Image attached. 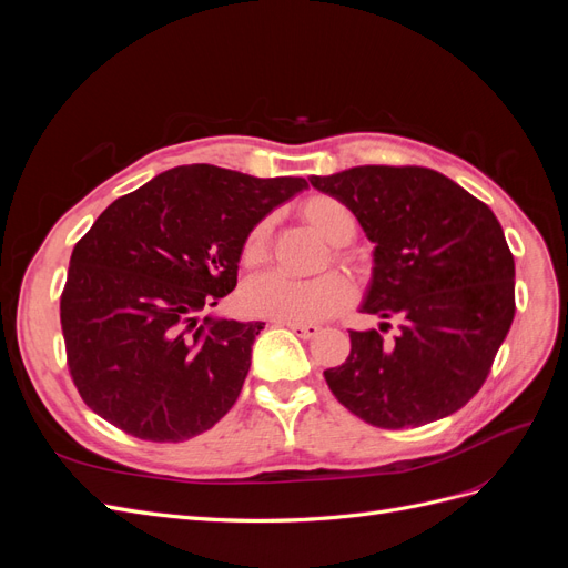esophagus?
Returning a JSON list of instances; mask_svg holds the SVG:
<instances>
[{
  "instance_id": "1",
  "label": "esophagus",
  "mask_w": 568,
  "mask_h": 568,
  "mask_svg": "<svg viewBox=\"0 0 568 568\" xmlns=\"http://www.w3.org/2000/svg\"><path fill=\"white\" fill-rule=\"evenodd\" d=\"M284 326H288L291 332L298 334L301 338H313L320 334V326L317 324H303V322H280Z\"/></svg>"
}]
</instances>
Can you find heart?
<instances>
[{
	"instance_id": "b5f03b06",
	"label": "heart",
	"mask_w": 568,
	"mask_h": 568,
	"mask_svg": "<svg viewBox=\"0 0 568 568\" xmlns=\"http://www.w3.org/2000/svg\"><path fill=\"white\" fill-rule=\"evenodd\" d=\"M301 215L332 246L348 244L355 236L357 222L346 203L332 196H311L301 205ZM272 220L263 217L251 227L242 246V261L257 265L265 261L270 246ZM353 298L351 284L341 274H322L315 280H291L280 272L253 277L244 291L242 303L255 317L274 322H317L343 311Z\"/></svg>"
}]
</instances>
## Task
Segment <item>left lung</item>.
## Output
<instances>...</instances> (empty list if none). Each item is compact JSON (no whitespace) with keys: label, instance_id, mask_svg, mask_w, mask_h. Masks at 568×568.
<instances>
[{"label":"left lung","instance_id":"8db88e82","mask_svg":"<svg viewBox=\"0 0 568 568\" xmlns=\"http://www.w3.org/2000/svg\"><path fill=\"white\" fill-rule=\"evenodd\" d=\"M346 203L374 244L359 311L379 329L351 332V355L324 372L336 400L379 428L453 415L484 386L514 320V257L484 201L419 165H357L313 175ZM402 332L383 338L385 320Z\"/></svg>","mask_w":568,"mask_h":568}]
</instances>
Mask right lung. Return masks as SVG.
Wrapping results in <instances>:
<instances>
[{
  "mask_svg": "<svg viewBox=\"0 0 568 568\" xmlns=\"http://www.w3.org/2000/svg\"><path fill=\"white\" fill-rule=\"evenodd\" d=\"M305 186L194 163L97 217L61 294L68 369L90 409L153 443L194 438L227 415L263 322L201 313L236 286L255 222Z\"/></svg>",
  "mask_w": 568,
  "mask_h": 568,
  "instance_id": "1",
  "label": "right lung"
}]
</instances>
